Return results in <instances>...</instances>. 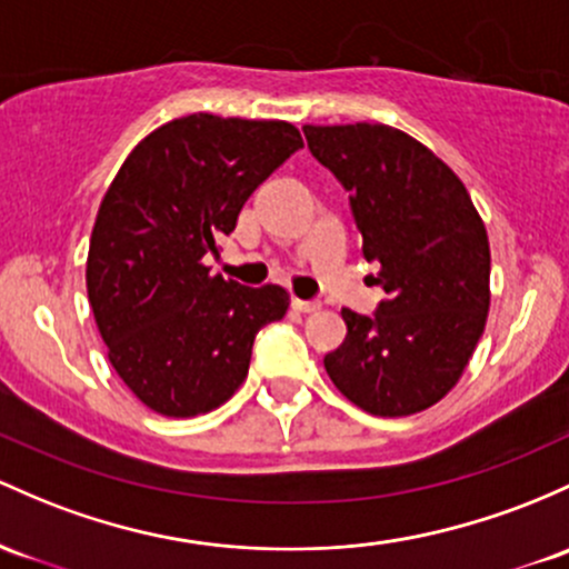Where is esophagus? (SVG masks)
Segmentation results:
<instances>
[{"mask_svg":"<svg viewBox=\"0 0 569 569\" xmlns=\"http://www.w3.org/2000/svg\"><path fill=\"white\" fill-rule=\"evenodd\" d=\"M291 308L297 310V313H318L321 310V302H310V299H291Z\"/></svg>","mask_w":569,"mask_h":569,"instance_id":"34e87169","label":"esophagus"}]
</instances>
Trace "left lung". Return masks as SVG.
<instances>
[{
	"label": "left lung",
	"mask_w": 569,
	"mask_h": 569,
	"mask_svg": "<svg viewBox=\"0 0 569 569\" xmlns=\"http://www.w3.org/2000/svg\"><path fill=\"white\" fill-rule=\"evenodd\" d=\"M310 153L351 193L361 253L386 291L376 316L342 310L323 356L332 383L372 416L432 408L457 386L489 316L486 227L457 172L386 123L305 127Z\"/></svg>",
	"instance_id": "1"
}]
</instances>
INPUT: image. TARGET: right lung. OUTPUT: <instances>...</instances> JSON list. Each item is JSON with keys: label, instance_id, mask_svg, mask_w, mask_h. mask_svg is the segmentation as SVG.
I'll list each match as a JSON object with an SVG mask.
<instances>
[{"label": "right lung", "instance_id": "1", "mask_svg": "<svg viewBox=\"0 0 569 569\" xmlns=\"http://www.w3.org/2000/svg\"><path fill=\"white\" fill-rule=\"evenodd\" d=\"M299 148L286 121L193 112L137 142L112 178L86 289L110 365L156 413L191 418L227 402L256 332L289 310L286 289L210 274L204 256H218L246 199Z\"/></svg>", "mask_w": 569, "mask_h": 569}]
</instances>
